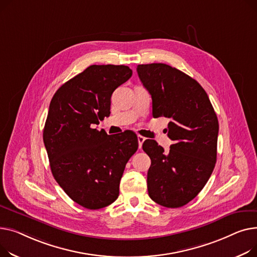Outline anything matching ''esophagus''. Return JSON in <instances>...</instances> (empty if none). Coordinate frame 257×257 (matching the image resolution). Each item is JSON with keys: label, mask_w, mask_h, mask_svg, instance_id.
<instances>
[{"label": "esophagus", "mask_w": 257, "mask_h": 257, "mask_svg": "<svg viewBox=\"0 0 257 257\" xmlns=\"http://www.w3.org/2000/svg\"><path fill=\"white\" fill-rule=\"evenodd\" d=\"M145 141V138L144 137H142V136H138V143H139V148H141L142 147V144H143V142Z\"/></svg>", "instance_id": "1"}]
</instances>
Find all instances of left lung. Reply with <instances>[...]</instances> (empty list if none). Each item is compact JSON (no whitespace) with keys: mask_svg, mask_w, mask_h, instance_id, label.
Instances as JSON below:
<instances>
[{"mask_svg":"<svg viewBox=\"0 0 257 257\" xmlns=\"http://www.w3.org/2000/svg\"><path fill=\"white\" fill-rule=\"evenodd\" d=\"M137 72L153 98V116L170 119L166 153L147 139L143 150L152 160L148 195L160 205L175 208L194 199L213 173L217 161L219 122L200 84L170 65L141 64Z\"/></svg>","mask_w":257,"mask_h":257,"instance_id":"1","label":"left lung"}]
</instances>
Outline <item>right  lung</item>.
Here are the masks:
<instances>
[{"instance_id": "right-lung-1", "label": "right lung", "mask_w": 257, "mask_h": 257, "mask_svg": "<svg viewBox=\"0 0 257 257\" xmlns=\"http://www.w3.org/2000/svg\"><path fill=\"white\" fill-rule=\"evenodd\" d=\"M133 74L125 65H91L54 94L43 128V142L56 182L88 209L113 203L125 165L137 152L133 131L108 135L93 128L110 116L114 90Z\"/></svg>"}]
</instances>
